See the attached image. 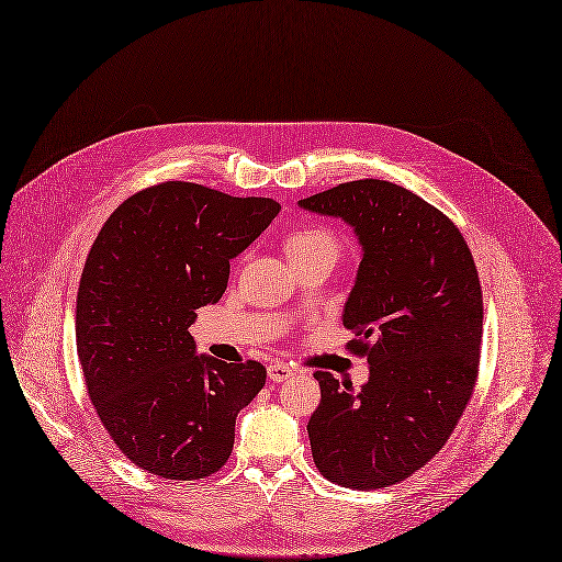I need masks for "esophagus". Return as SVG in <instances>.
I'll list each match as a JSON object with an SVG mask.
<instances>
[{
	"mask_svg": "<svg viewBox=\"0 0 562 562\" xmlns=\"http://www.w3.org/2000/svg\"><path fill=\"white\" fill-rule=\"evenodd\" d=\"M294 374H296V370L291 368V364H284V362H278V360L268 364V379H271L273 383H282Z\"/></svg>",
	"mask_w": 562,
	"mask_h": 562,
	"instance_id": "34e87169",
	"label": "esophagus"
}]
</instances>
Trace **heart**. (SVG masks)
<instances>
[{"label": "heart", "instance_id": "obj_1", "mask_svg": "<svg viewBox=\"0 0 562 562\" xmlns=\"http://www.w3.org/2000/svg\"><path fill=\"white\" fill-rule=\"evenodd\" d=\"M284 250L291 263H301L319 255H339V236L324 225H303L289 232Z\"/></svg>", "mask_w": 562, "mask_h": 562}]
</instances>
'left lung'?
Returning a JSON list of instances; mask_svg holds the SVG:
<instances>
[{
  "label": "left lung",
  "instance_id": "8db88e82",
  "mask_svg": "<svg viewBox=\"0 0 562 562\" xmlns=\"http://www.w3.org/2000/svg\"><path fill=\"white\" fill-rule=\"evenodd\" d=\"M349 223L362 246L341 324L349 351L370 362L351 381L316 372L307 423L319 473L351 490H381L420 471L446 446L477 381L482 286L457 225L411 190L379 179L339 183L299 202Z\"/></svg>",
  "mask_w": 562,
  "mask_h": 562
}]
</instances>
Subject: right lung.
Listing matches in <instances>:
<instances>
[{"label": "right lung", "mask_w": 562, "mask_h": 562, "mask_svg": "<svg viewBox=\"0 0 562 562\" xmlns=\"http://www.w3.org/2000/svg\"><path fill=\"white\" fill-rule=\"evenodd\" d=\"M278 213L276 200L165 181L116 206L95 236L76 345L95 413L142 471L202 480L227 463L238 411L263 387L266 368L194 356L188 328L223 299L229 259Z\"/></svg>", "instance_id": "obj_1"}]
</instances>
